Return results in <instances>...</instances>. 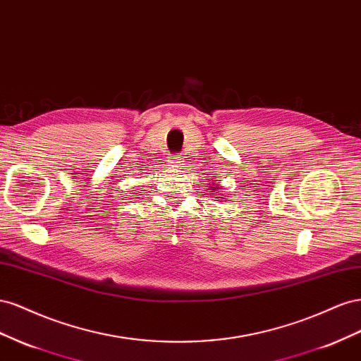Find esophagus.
<instances>
[{"label":"esophagus","mask_w":361,"mask_h":361,"mask_svg":"<svg viewBox=\"0 0 361 361\" xmlns=\"http://www.w3.org/2000/svg\"><path fill=\"white\" fill-rule=\"evenodd\" d=\"M169 163H171V166H172V168L178 169V168H181L183 159H181V157H178V156H172V157H171V160H169Z\"/></svg>","instance_id":"obj_1"}]
</instances>
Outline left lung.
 <instances>
[{
    "mask_svg": "<svg viewBox=\"0 0 361 361\" xmlns=\"http://www.w3.org/2000/svg\"><path fill=\"white\" fill-rule=\"evenodd\" d=\"M210 190H212V192H216V193H213V195H216V197H214V198H221V200H222V198L225 197V195H221V197H218V195H219V192H221V189H219L218 186H214V183H213V186L210 188Z\"/></svg>",
    "mask_w": 361,
    "mask_h": 361,
    "instance_id": "1",
    "label": "left lung"
}]
</instances>
